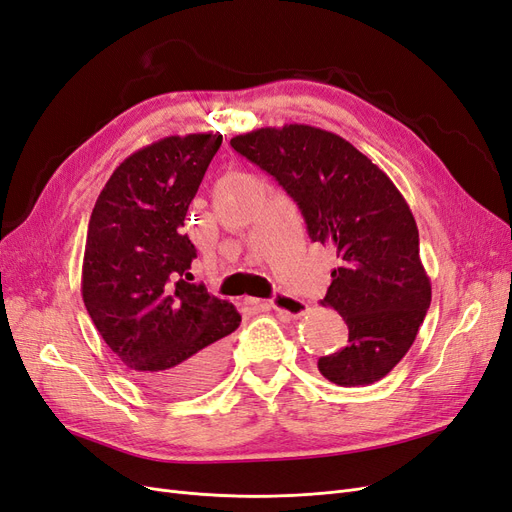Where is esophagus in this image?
Listing matches in <instances>:
<instances>
[{"instance_id":"obj_1","label":"esophagus","mask_w":512,"mask_h":512,"mask_svg":"<svg viewBox=\"0 0 512 512\" xmlns=\"http://www.w3.org/2000/svg\"><path fill=\"white\" fill-rule=\"evenodd\" d=\"M245 303H247V305H252V307H262V303H260V301H256V299H247ZM269 307H271V309H275V312H280V314L290 316V318H299V316H303V314H305V309H307V305H305L301 299H297V297H290V294H284V292L275 294V297L269 301Z\"/></svg>"}]
</instances>
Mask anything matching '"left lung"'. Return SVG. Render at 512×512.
Returning a JSON list of instances; mask_svg holds the SVG:
<instances>
[{
    "label": "left lung",
    "mask_w": 512,
    "mask_h": 512,
    "mask_svg": "<svg viewBox=\"0 0 512 512\" xmlns=\"http://www.w3.org/2000/svg\"><path fill=\"white\" fill-rule=\"evenodd\" d=\"M299 205L309 239L335 250L339 265L320 303L348 324V344L320 356L339 386L382 380L404 359L431 303L406 198L346 138L305 123L258 128L230 141Z\"/></svg>",
    "instance_id": "1"
}]
</instances>
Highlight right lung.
I'll return each instance as SVG.
<instances>
[{
  "label": "right lung",
  "mask_w": 512,
  "mask_h": 512,
  "mask_svg": "<svg viewBox=\"0 0 512 512\" xmlns=\"http://www.w3.org/2000/svg\"><path fill=\"white\" fill-rule=\"evenodd\" d=\"M222 134L166 136L123 160L91 211L81 292L98 333L132 374L162 395L218 380L235 305L190 284L196 247L185 213Z\"/></svg>",
  "instance_id": "right-lung-1"
}]
</instances>
